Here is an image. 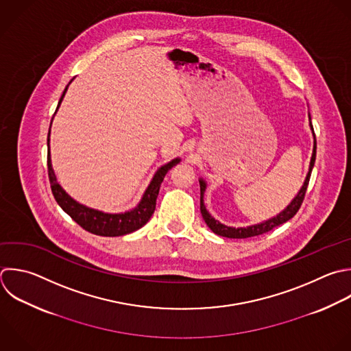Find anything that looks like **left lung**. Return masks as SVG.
I'll return each mask as SVG.
<instances>
[{
    "label": "left lung",
    "mask_w": 351,
    "mask_h": 351,
    "mask_svg": "<svg viewBox=\"0 0 351 351\" xmlns=\"http://www.w3.org/2000/svg\"><path fill=\"white\" fill-rule=\"evenodd\" d=\"M308 119H310V115H308ZM310 128H311L313 137H314V145H313V155H311V159H310V166H308V173L306 176V180H304L300 191L298 192V195L293 197V200L278 215H276V217H273V218H270L267 221H263L261 223L251 225V226H247V228H232V226H226V225L221 223L219 221L213 218L210 215V213L206 210L204 200H203L204 191H206V182L202 178L199 180V182H200V211H202V217H203L204 222L207 223V226L215 234L222 236V237H229V239H247V237H252V236H259V234L266 233V232L271 230L273 228H276V226L289 221L298 213V210L300 208L302 202L304 199L306 189H307V185H308V180H310V176H311V170H313V166H314V162H315L317 143H315V136H314V130H313L311 122H310Z\"/></svg>",
    "instance_id": "left-lung-1"
}]
</instances>
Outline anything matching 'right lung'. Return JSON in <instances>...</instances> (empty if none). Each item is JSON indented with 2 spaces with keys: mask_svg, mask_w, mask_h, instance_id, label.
Listing matches in <instances>:
<instances>
[{
  "mask_svg": "<svg viewBox=\"0 0 351 351\" xmlns=\"http://www.w3.org/2000/svg\"><path fill=\"white\" fill-rule=\"evenodd\" d=\"M67 88H69V85H67ZM67 88L64 89V92L59 100L56 111L59 110V107L62 104V100L67 92ZM52 121H53V118H52ZM51 125H52V122H51ZM49 134H51V128H49ZM49 134H48V147H49ZM180 160L181 159L177 158V159H173L171 162H169L167 165L162 166L154 176L151 184L148 185L147 191L144 192L143 199L137 204V207H134L130 211L121 213V214H108V213H103V211H99L95 208H89L84 204H80L71 196H69V193H66V191L58 184L56 176L52 169L49 151H48V176H49V181H51L52 193H53L58 204L81 228H84L85 230L90 232L93 234L115 237V236H123V234L132 233V232L143 228L149 221V218L152 217L155 207H156V197L159 195L160 184H162L165 176L167 174V171L173 166L178 165Z\"/></svg>",
  "mask_w": 351,
  "mask_h": 351,
  "instance_id": "obj_1",
  "label": "right lung"
}]
</instances>
